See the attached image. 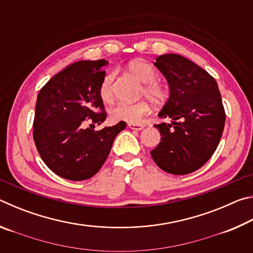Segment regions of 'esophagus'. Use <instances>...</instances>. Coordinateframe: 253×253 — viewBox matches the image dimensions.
<instances>
[{"label": "esophagus", "instance_id": "obj_1", "mask_svg": "<svg viewBox=\"0 0 253 253\" xmlns=\"http://www.w3.org/2000/svg\"><path fill=\"white\" fill-rule=\"evenodd\" d=\"M128 127L134 130H142L144 128V125L143 124H128Z\"/></svg>", "mask_w": 253, "mask_h": 253}]
</instances>
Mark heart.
<instances>
[{
    "label": "heart",
    "instance_id": "b5f03b06",
    "mask_svg": "<svg viewBox=\"0 0 253 253\" xmlns=\"http://www.w3.org/2000/svg\"><path fill=\"white\" fill-rule=\"evenodd\" d=\"M127 70L130 75L143 83L140 95L145 96L154 105L164 104L169 97L168 89L158 83V72L155 68L144 60H132L127 66ZM114 80L115 74L109 72L102 79L99 87V96L106 104L114 101ZM149 111L147 101L140 100L135 104H119L110 110V118L113 122H126L129 124H137L140 122L145 115Z\"/></svg>",
    "mask_w": 253,
    "mask_h": 253
}]
</instances>
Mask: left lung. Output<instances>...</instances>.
Instances as JSON below:
<instances>
[{
	"mask_svg": "<svg viewBox=\"0 0 253 253\" xmlns=\"http://www.w3.org/2000/svg\"><path fill=\"white\" fill-rule=\"evenodd\" d=\"M154 65L169 87L158 117L173 122L155 125L162 137L151 155L169 174L192 173L211 158L223 132L225 113L219 87L211 75L179 54L160 55Z\"/></svg>",
	"mask_w": 253,
	"mask_h": 253,
	"instance_id": "left-lung-1",
	"label": "left lung"
}]
</instances>
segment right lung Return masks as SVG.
<instances>
[{
	"instance_id": "obj_1",
	"label": "right lung",
	"mask_w": 253,
	"mask_h": 253,
	"mask_svg": "<svg viewBox=\"0 0 253 253\" xmlns=\"http://www.w3.org/2000/svg\"><path fill=\"white\" fill-rule=\"evenodd\" d=\"M108 61L83 60L68 66L46 83L38 95L33 139L42 161L53 173L70 181L92 177L104 164L126 123L95 131L84 128L107 117L99 87ZM91 124V125H92Z\"/></svg>"
}]
</instances>
